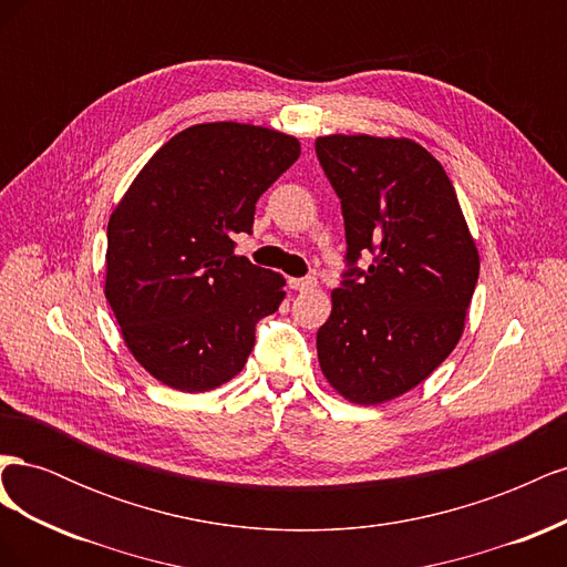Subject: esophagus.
<instances>
[{
    "label": "esophagus",
    "mask_w": 567,
    "mask_h": 567,
    "mask_svg": "<svg viewBox=\"0 0 567 567\" xmlns=\"http://www.w3.org/2000/svg\"><path fill=\"white\" fill-rule=\"evenodd\" d=\"M288 286L293 290H312L317 286L315 277H302V279H288Z\"/></svg>",
    "instance_id": "34e87169"
}]
</instances>
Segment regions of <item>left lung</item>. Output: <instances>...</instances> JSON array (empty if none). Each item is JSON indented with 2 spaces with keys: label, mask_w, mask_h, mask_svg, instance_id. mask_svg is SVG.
I'll list each match as a JSON object with an SVG mask.
<instances>
[{
  "label": "left lung",
  "mask_w": 567,
  "mask_h": 567,
  "mask_svg": "<svg viewBox=\"0 0 567 567\" xmlns=\"http://www.w3.org/2000/svg\"><path fill=\"white\" fill-rule=\"evenodd\" d=\"M317 158L346 219V271L317 333L329 383L381 404L425 381L463 333L477 248L444 167L411 140L319 136ZM370 257L367 270L355 267Z\"/></svg>",
  "instance_id": "8db88e82"
}]
</instances>
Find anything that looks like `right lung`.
<instances>
[{
	"label": "right lung",
	"mask_w": 567,
	"mask_h": 567,
	"mask_svg": "<svg viewBox=\"0 0 567 567\" xmlns=\"http://www.w3.org/2000/svg\"><path fill=\"white\" fill-rule=\"evenodd\" d=\"M300 158L296 136L194 125L156 151L109 221L106 298L153 379L205 392L231 381L255 326L279 310L281 274L236 257L255 203Z\"/></svg>",
	"instance_id": "obj_1"
}]
</instances>
